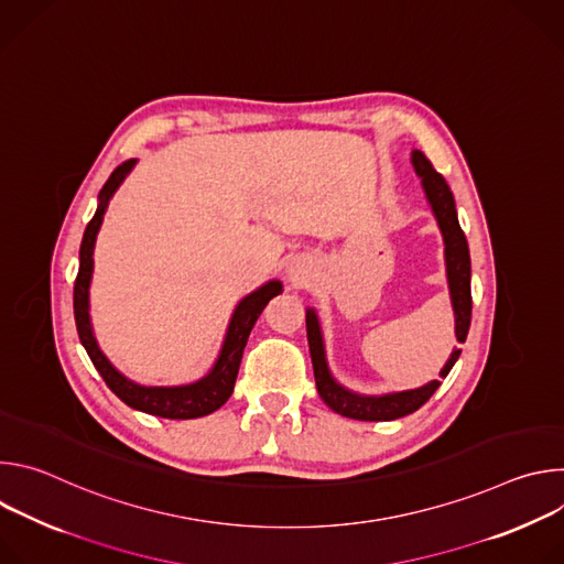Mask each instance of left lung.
<instances>
[{"label":"left lung","mask_w":564,"mask_h":564,"mask_svg":"<svg viewBox=\"0 0 564 564\" xmlns=\"http://www.w3.org/2000/svg\"><path fill=\"white\" fill-rule=\"evenodd\" d=\"M413 165L422 178V185L426 189V196L433 205L440 229L444 234L448 285H451V299H453V310H455V335H457V341L464 344L468 328H470V310H473L468 243H466V236L457 220L453 192H451L448 183L444 181V176L433 167V163L422 151L413 153ZM305 326H307V344H310L316 390H318L321 399H324L335 413H339L344 417L359 420V422H390L397 417L411 415L426 404V401L433 397V392L442 383L440 379H435L422 388L406 390V392H392V394H383V397H361V394L348 392L328 372L326 357H324V341H321L316 314L312 310H307V314H305ZM459 352H462L459 348L453 350L451 359L446 361V366L442 370V377H446L451 372Z\"/></svg>","instance_id":"1"}]
</instances>
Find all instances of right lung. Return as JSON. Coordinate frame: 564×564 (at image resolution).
Masks as SVG:
<instances>
[{"label": "right lung", "instance_id": "right-lung-1", "mask_svg": "<svg viewBox=\"0 0 564 564\" xmlns=\"http://www.w3.org/2000/svg\"><path fill=\"white\" fill-rule=\"evenodd\" d=\"M135 165V160H124L122 165L113 170L105 187L100 189V205L89 220L85 236H83V246H79V270L73 283V314H75V326L79 341H83L87 355L91 357L96 370L102 375L105 383L124 401L127 406L155 415V417H167V420H194L209 415L218 411L225 401L231 397L234 381L238 375L240 359H243V350L248 344V337L257 324V318L261 316L263 307L272 296L281 292L279 281H270L250 296L238 303L234 310V316L229 321V330L220 350V357L212 372L203 377L196 383L189 386H174V388H151V386H138L122 377L109 359L100 352L91 324H89V283H91V272H94V246H96V236L102 225V216L107 209L109 198L113 192L120 187L124 176L131 172Z\"/></svg>", "mask_w": 564, "mask_h": 564}]
</instances>
